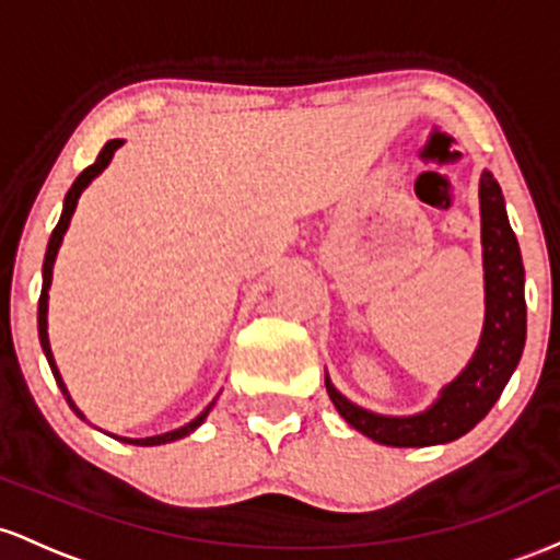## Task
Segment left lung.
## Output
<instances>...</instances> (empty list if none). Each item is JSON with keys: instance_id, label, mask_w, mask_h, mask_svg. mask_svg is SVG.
<instances>
[{"instance_id": "left-lung-1", "label": "left lung", "mask_w": 560, "mask_h": 560, "mask_svg": "<svg viewBox=\"0 0 560 560\" xmlns=\"http://www.w3.org/2000/svg\"><path fill=\"white\" fill-rule=\"evenodd\" d=\"M481 259H483V328L479 347L466 368L439 392L425 410L412 416H383L343 397L325 373V388L351 429L386 447H433L460 439L487 418L511 381L526 343L524 261L505 198L492 172L479 179Z\"/></svg>"}]
</instances>
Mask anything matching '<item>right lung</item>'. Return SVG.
<instances>
[{
	"label": "right lung",
	"mask_w": 560,
	"mask_h": 560,
	"mask_svg": "<svg viewBox=\"0 0 560 560\" xmlns=\"http://www.w3.org/2000/svg\"><path fill=\"white\" fill-rule=\"evenodd\" d=\"M124 144V140H110V142H105V148L100 150V155H97V161L92 163V166H86L84 172L79 174L77 177V182H73L71 185V190L66 192V200H62V213H60V222H58V228L52 230V235H49V243H47V254H44V267H42V296H39V341H42V349H44V357H47V362H49V368H52V375H55V381H58V386H60V392H62V397H66V401L68 405H71V410L77 412V416L81 418V420H86V416L84 412L79 410L77 407V401H73V397H71V392H68V386H66V381H62V375H60V370H58V364H55V357H52V347H49V336H47V310H49V285H52V269H55V259H58V250H60V246H62V237H66V232H68V224H71V217H73V211H77V203H79V198H81V192L86 190V187L92 185V179H97L100 174L105 172V168H108V163L113 161V155H116V150L121 148ZM217 405V399L211 401L209 407H206L203 412H200L198 418H192L190 423H185V425H179V429H174V431H166V433H159V436H144V439H129V436H116V433H108V436H113V439H118V442H124V444H135V447H159V444H168V442H177V439H182V436H187V433H192L198 429L200 423H203L206 420V416H209L211 412V407ZM105 433V431H103Z\"/></svg>",
	"instance_id": "1"
}]
</instances>
